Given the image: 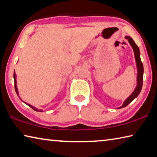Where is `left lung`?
Masks as SVG:
<instances>
[{"mask_svg": "<svg viewBox=\"0 0 157 157\" xmlns=\"http://www.w3.org/2000/svg\"><path fill=\"white\" fill-rule=\"evenodd\" d=\"M125 38L127 39V40H128L129 43L132 46V48H133V50H134V56H135V59H136L137 68H138V75H137L138 83H137V86H136V89L134 90V91L133 92V94L130 95V96L127 98L125 101H124L123 105H122L121 107H119L120 109L126 107V106L128 105L133 100H134L135 98H136L138 95H139L140 91H141V89H142L143 80V65L141 60H140V50H139V47L137 46V45L135 44V42L131 38V37L127 36Z\"/></svg>", "mask_w": 157, "mask_h": 157, "instance_id": "left-lung-1", "label": "left lung"}]
</instances>
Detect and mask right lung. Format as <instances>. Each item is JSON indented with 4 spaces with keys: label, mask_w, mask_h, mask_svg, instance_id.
<instances>
[{
    "label": "right lung",
    "mask_w": 157,
    "mask_h": 157,
    "mask_svg": "<svg viewBox=\"0 0 157 157\" xmlns=\"http://www.w3.org/2000/svg\"><path fill=\"white\" fill-rule=\"evenodd\" d=\"M14 88H15V91H16V92H17V95H18V91H17V82H16V74H15V72H14ZM26 105H28L29 107H31L32 109H33V110H34V111H41V109H37L36 108V107H33V106H32V105H29V104H28V103H25Z\"/></svg>",
    "instance_id": "right-lung-1"
}]
</instances>
